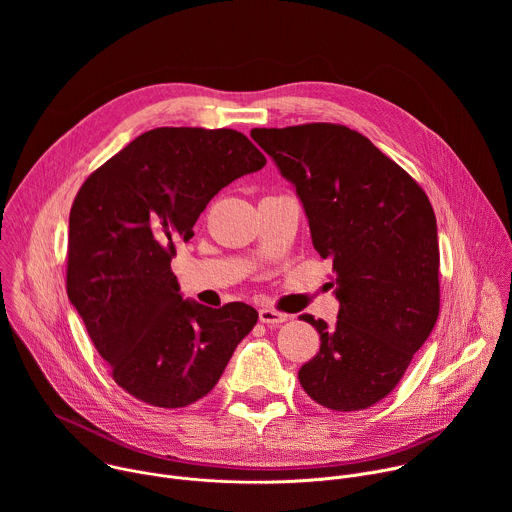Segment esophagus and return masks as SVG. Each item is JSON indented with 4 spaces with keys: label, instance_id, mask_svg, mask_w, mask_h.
I'll return each mask as SVG.
<instances>
[{
    "label": "esophagus",
    "instance_id": "1",
    "mask_svg": "<svg viewBox=\"0 0 512 512\" xmlns=\"http://www.w3.org/2000/svg\"><path fill=\"white\" fill-rule=\"evenodd\" d=\"M259 320L267 326H279L287 320V314H281L277 310H271V308H261L259 310Z\"/></svg>",
    "mask_w": 512,
    "mask_h": 512
}]
</instances>
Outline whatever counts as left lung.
Wrapping results in <instances>:
<instances>
[{
	"mask_svg": "<svg viewBox=\"0 0 512 512\" xmlns=\"http://www.w3.org/2000/svg\"><path fill=\"white\" fill-rule=\"evenodd\" d=\"M253 131L296 188L340 304L334 326L300 316L318 330L320 352L298 379L328 409H367L395 389L440 314L433 208L401 166L344 125Z\"/></svg>",
	"mask_w": 512,
	"mask_h": 512,
	"instance_id": "obj_1",
	"label": "left lung"
}]
</instances>
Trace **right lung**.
I'll use <instances>...</instances> for the list:
<instances>
[{"label":"right lung","instance_id":"obj_1","mask_svg":"<svg viewBox=\"0 0 512 512\" xmlns=\"http://www.w3.org/2000/svg\"><path fill=\"white\" fill-rule=\"evenodd\" d=\"M265 162L235 129L158 127L93 172L72 202L68 300L135 399L168 409L202 399L257 324L243 302L184 300L170 263L210 198Z\"/></svg>","mask_w":512,"mask_h":512}]
</instances>
